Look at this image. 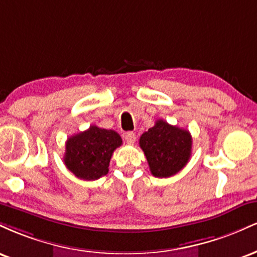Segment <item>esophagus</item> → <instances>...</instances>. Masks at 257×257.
I'll return each instance as SVG.
<instances>
[{"label": "esophagus", "mask_w": 257, "mask_h": 257, "mask_svg": "<svg viewBox=\"0 0 257 257\" xmlns=\"http://www.w3.org/2000/svg\"><path fill=\"white\" fill-rule=\"evenodd\" d=\"M135 140H137V137H135L134 133H133V132L125 133V141H126V144H129V145H133V144L135 143Z\"/></svg>", "instance_id": "esophagus-1"}]
</instances>
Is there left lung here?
<instances>
[{"label": "left lung", "mask_w": 257, "mask_h": 257, "mask_svg": "<svg viewBox=\"0 0 257 257\" xmlns=\"http://www.w3.org/2000/svg\"><path fill=\"white\" fill-rule=\"evenodd\" d=\"M145 153L152 175L169 178L175 175L190 161L192 137L190 132L158 119L144 133L139 141Z\"/></svg>", "instance_id": "1"}]
</instances>
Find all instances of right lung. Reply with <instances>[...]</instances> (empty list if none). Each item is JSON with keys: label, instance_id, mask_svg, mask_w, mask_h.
I'll list each match as a JSON object with an SVG mask.
<instances>
[{"label": "right lung", "instance_id": "1", "mask_svg": "<svg viewBox=\"0 0 257 257\" xmlns=\"http://www.w3.org/2000/svg\"><path fill=\"white\" fill-rule=\"evenodd\" d=\"M120 145L117 132L90 125L67 139L64 163L78 179L93 181L108 173L112 153Z\"/></svg>", "mask_w": 257, "mask_h": 257}]
</instances>
